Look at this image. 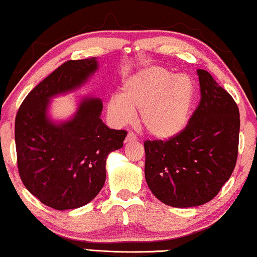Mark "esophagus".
Instances as JSON below:
<instances>
[{
  "label": "esophagus",
  "instance_id": "1",
  "mask_svg": "<svg viewBox=\"0 0 257 257\" xmlns=\"http://www.w3.org/2000/svg\"><path fill=\"white\" fill-rule=\"evenodd\" d=\"M137 136L133 132H128L127 136L125 138V143H130V141H136Z\"/></svg>",
  "mask_w": 257,
  "mask_h": 257
}]
</instances>
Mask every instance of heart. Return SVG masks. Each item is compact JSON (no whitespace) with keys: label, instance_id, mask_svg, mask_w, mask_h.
<instances>
[{"label":"heart","instance_id":"heart-1","mask_svg":"<svg viewBox=\"0 0 257 257\" xmlns=\"http://www.w3.org/2000/svg\"><path fill=\"white\" fill-rule=\"evenodd\" d=\"M192 96V83L187 76L148 67L126 81L119 97L107 103V113L113 121L125 124L131 119V111H140L141 127L152 137L166 139L183 128Z\"/></svg>","mask_w":257,"mask_h":257}]
</instances>
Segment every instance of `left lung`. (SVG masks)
Wrapping results in <instances>:
<instances>
[{"label": "left lung", "instance_id": "obj_1", "mask_svg": "<svg viewBox=\"0 0 257 257\" xmlns=\"http://www.w3.org/2000/svg\"><path fill=\"white\" fill-rule=\"evenodd\" d=\"M200 101L185 127L169 139L144 143L151 191L174 207L203 205L232 175L239 151L235 101L209 72L198 69Z\"/></svg>", "mask_w": 257, "mask_h": 257}]
</instances>
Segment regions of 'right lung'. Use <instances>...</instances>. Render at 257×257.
Here are the masks:
<instances>
[{"label": "right lung", "mask_w": 257, "mask_h": 257, "mask_svg": "<svg viewBox=\"0 0 257 257\" xmlns=\"http://www.w3.org/2000/svg\"><path fill=\"white\" fill-rule=\"evenodd\" d=\"M97 69L94 58L68 60L36 85L15 119L17 168L25 188L55 210L81 207L105 182L106 158L122 146L127 132L111 130L101 118L99 98H85L72 120L47 119L52 96L73 90Z\"/></svg>", "instance_id": "add662e5"}]
</instances>
